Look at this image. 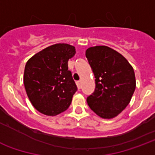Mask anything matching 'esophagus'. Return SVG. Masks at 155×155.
Returning a JSON list of instances; mask_svg holds the SVG:
<instances>
[{
  "label": "esophagus",
  "mask_w": 155,
  "mask_h": 155,
  "mask_svg": "<svg viewBox=\"0 0 155 155\" xmlns=\"http://www.w3.org/2000/svg\"><path fill=\"white\" fill-rule=\"evenodd\" d=\"M76 84H77L78 89L80 90V89H81V81H76Z\"/></svg>",
  "instance_id": "obj_1"
}]
</instances>
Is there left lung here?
I'll use <instances>...</instances> for the list:
<instances>
[{"label": "left lung", "mask_w": 155, "mask_h": 155, "mask_svg": "<svg viewBox=\"0 0 155 155\" xmlns=\"http://www.w3.org/2000/svg\"><path fill=\"white\" fill-rule=\"evenodd\" d=\"M85 56L95 78L88 105L101 118H114L125 109L134 92L133 67L122 54L105 45L89 48Z\"/></svg>", "instance_id": "obj_1"}]
</instances>
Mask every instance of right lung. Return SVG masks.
I'll return each instance as SVG.
<instances>
[{"mask_svg":"<svg viewBox=\"0 0 155 155\" xmlns=\"http://www.w3.org/2000/svg\"><path fill=\"white\" fill-rule=\"evenodd\" d=\"M74 46L55 44L32 56L25 64L24 85L32 105L42 114L56 115L66 110L77 86L68 70Z\"/></svg>","mask_w":155,"mask_h":155,"instance_id":"add662e5","label":"right lung"}]
</instances>
